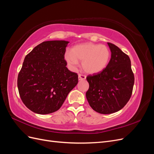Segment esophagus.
I'll list each match as a JSON object with an SVG mask.
<instances>
[{
  "instance_id": "esophagus-1",
  "label": "esophagus",
  "mask_w": 154,
  "mask_h": 154,
  "mask_svg": "<svg viewBox=\"0 0 154 154\" xmlns=\"http://www.w3.org/2000/svg\"><path fill=\"white\" fill-rule=\"evenodd\" d=\"M86 79V76L85 75H83V74H78V80H83Z\"/></svg>"
}]
</instances>
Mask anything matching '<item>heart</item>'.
<instances>
[{
	"mask_svg": "<svg viewBox=\"0 0 154 154\" xmlns=\"http://www.w3.org/2000/svg\"><path fill=\"white\" fill-rule=\"evenodd\" d=\"M110 55V51L106 45L87 42L74 46L72 51H66L64 58L72 70L78 67V60H80L85 72L96 74L103 71L107 67Z\"/></svg>",
	"mask_w": 154,
	"mask_h": 154,
	"instance_id": "obj_1",
	"label": "heart"
}]
</instances>
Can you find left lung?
I'll return each mask as SVG.
<instances>
[{"label":"left lung","mask_w":154,"mask_h":154,"mask_svg":"<svg viewBox=\"0 0 154 154\" xmlns=\"http://www.w3.org/2000/svg\"><path fill=\"white\" fill-rule=\"evenodd\" d=\"M107 44L111 51L108 66L101 72L87 77L89 84L87 100L93 110L103 114L123 109L131 97L134 84L128 56L114 44Z\"/></svg>","instance_id":"8db88e82"}]
</instances>
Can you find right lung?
Instances as JSON below:
<instances>
[{
    "mask_svg": "<svg viewBox=\"0 0 154 154\" xmlns=\"http://www.w3.org/2000/svg\"><path fill=\"white\" fill-rule=\"evenodd\" d=\"M69 42L46 41L26 56L18 74L20 98L29 110L38 114L57 111L78 82V76L67 68L64 60Z\"/></svg>",
    "mask_w": 154,
    "mask_h": 154,
    "instance_id": "obj_1",
    "label": "right lung"
}]
</instances>
